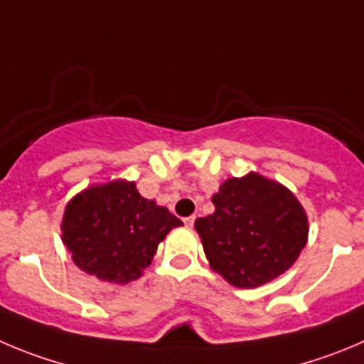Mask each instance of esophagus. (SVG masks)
I'll return each instance as SVG.
<instances>
[{"mask_svg":"<svg viewBox=\"0 0 364 364\" xmlns=\"http://www.w3.org/2000/svg\"><path fill=\"white\" fill-rule=\"evenodd\" d=\"M193 220H196V217L190 215V217H185V219H183V223H185V226H188V228H192V226H193Z\"/></svg>","mask_w":364,"mask_h":364,"instance_id":"34e87169","label":"esophagus"}]
</instances>
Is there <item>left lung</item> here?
Here are the masks:
<instances>
[{
  "instance_id": "obj_1",
  "label": "left lung",
  "mask_w": 364,
  "mask_h": 364,
  "mask_svg": "<svg viewBox=\"0 0 364 364\" xmlns=\"http://www.w3.org/2000/svg\"><path fill=\"white\" fill-rule=\"evenodd\" d=\"M215 212L196 219L210 267L240 289H255L289 269L307 244L309 219L293 192L250 172L212 196Z\"/></svg>"
}]
</instances>
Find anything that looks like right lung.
Wrapping results in <instances>:
<instances>
[{
  "label": "right lung",
  "instance_id": "obj_1",
  "mask_svg": "<svg viewBox=\"0 0 364 364\" xmlns=\"http://www.w3.org/2000/svg\"><path fill=\"white\" fill-rule=\"evenodd\" d=\"M181 220L154 199L141 198L134 181L91 185L64 208L63 244L75 266L102 282L129 284L151 266L159 242Z\"/></svg>",
  "mask_w": 364,
  "mask_h": 364
}]
</instances>
